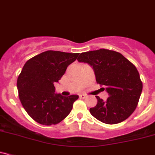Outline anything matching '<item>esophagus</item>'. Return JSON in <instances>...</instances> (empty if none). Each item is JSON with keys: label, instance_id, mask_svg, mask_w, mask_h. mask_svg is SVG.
Instances as JSON below:
<instances>
[{"label": "esophagus", "instance_id": "obj_1", "mask_svg": "<svg viewBox=\"0 0 155 155\" xmlns=\"http://www.w3.org/2000/svg\"><path fill=\"white\" fill-rule=\"evenodd\" d=\"M79 97H80L81 99H85L86 97H87V96L84 95V94H81V95H79Z\"/></svg>", "mask_w": 155, "mask_h": 155}]
</instances>
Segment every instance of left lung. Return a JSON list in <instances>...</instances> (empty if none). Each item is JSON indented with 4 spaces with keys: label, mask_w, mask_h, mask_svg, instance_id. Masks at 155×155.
I'll list each match as a JSON object with an SVG mask.
<instances>
[{
    "label": "left lung",
    "mask_w": 155,
    "mask_h": 155,
    "mask_svg": "<svg viewBox=\"0 0 155 155\" xmlns=\"http://www.w3.org/2000/svg\"><path fill=\"white\" fill-rule=\"evenodd\" d=\"M77 60L92 67L97 82L105 87L109 95L106 101L96 97L97 104L90 108L91 115L110 125L121 123L131 116L143 90L136 67L121 53L106 49L82 53Z\"/></svg>",
    "instance_id": "left-lung-1"
}]
</instances>
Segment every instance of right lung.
Here are the masks:
<instances>
[{
	"label": "right lung",
	"mask_w": 155,
	"mask_h": 155,
	"mask_svg": "<svg viewBox=\"0 0 155 155\" xmlns=\"http://www.w3.org/2000/svg\"><path fill=\"white\" fill-rule=\"evenodd\" d=\"M79 55L48 50L32 57L23 67L17 81L18 97L26 111L37 123L56 125L71 113L79 96L55 94L54 83L58 82Z\"/></svg>",
	"instance_id": "1"
}]
</instances>
